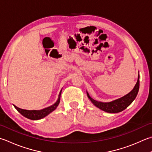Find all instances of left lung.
I'll use <instances>...</instances> for the list:
<instances>
[{
    "label": "left lung",
    "instance_id": "8db88e82",
    "mask_svg": "<svg viewBox=\"0 0 152 152\" xmlns=\"http://www.w3.org/2000/svg\"><path fill=\"white\" fill-rule=\"evenodd\" d=\"M139 86L140 76L138 75L137 82H136L135 86L134 87L133 90L129 92L128 94L125 95L124 96L121 98H118V99H115L114 101H112L111 102L104 103L98 102V101L95 100L93 98H91L88 92L87 96L92 102V103H93L95 106H96L97 108L102 109L103 111L107 113H117L123 111V110L127 108L132 103L133 101L135 99L139 90Z\"/></svg>",
    "mask_w": 152,
    "mask_h": 152
}]
</instances>
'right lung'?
I'll list each match as a JSON object with an SVG mask.
<instances>
[{"label": "right lung", "instance_id": "add662e5", "mask_svg": "<svg viewBox=\"0 0 152 152\" xmlns=\"http://www.w3.org/2000/svg\"><path fill=\"white\" fill-rule=\"evenodd\" d=\"M61 94V91L60 92V94H59L58 100L56 101V102L55 104H53V105L49 107L45 108L43 109L37 110H37H31V111H29V110L20 109L15 105H14V107L16 108L17 109V111H18L20 113L22 114L23 117L28 118L29 119L39 120V119H41V118H44L45 117H46L47 115H48L49 113L53 112L55 109H56V107H57L59 103H60Z\"/></svg>", "mask_w": 152, "mask_h": 152}]
</instances>
